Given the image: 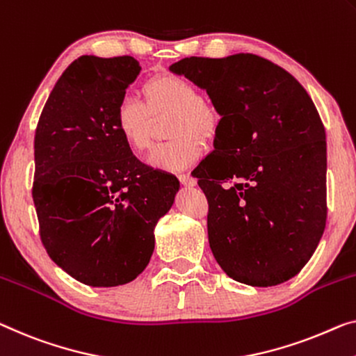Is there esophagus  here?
<instances>
[{"label": "esophagus", "mask_w": 356, "mask_h": 356, "mask_svg": "<svg viewBox=\"0 0 356 356\" xmlns=\"http://www.w3.org/2000/svg\"><path fill=\"white\" fill-rule=\"evenodd\" d=\"M179 180L185 187H195L196 185V179L190 176V174H179Z\"/></svg>", "instance_id": "34e87169"}]
</instances>
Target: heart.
<instances>
[{
    "label": "heart",
    "instance_id": "1",
    "mask_svg": "<svg viewBox=\"0 0 356 356\" xmlns=\"http://www.w3.org/2000/svg\"><path fill=\"white\" fill-rule=\"evenodd\" d=\"M145 100L126 94L116 105L115 126L121 139L134 152L150 147L153 115L172 113L169 134L172 140L158 144L147 163L164 171H180L193 164L203 153L197 139H206L214 132L219 115L206 102L196 84L187 78L164 73L152 78L144 88Z\"/></svg>",
    "mask_w": 356,
    "mask_h": 356
}]
</instances>
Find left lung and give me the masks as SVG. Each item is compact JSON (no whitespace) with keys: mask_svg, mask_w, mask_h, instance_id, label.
Wrapping results in <instances>:
<instances>
[{"mask_svg":"<svg viewBox=\"0 0 356 356\" xmlns=\"http://www.w3.org/2000/svg\"><path fill=\"white\" fill-rule=\"evenodd\" d=\"M206 89L222 118L216 150L193 174L208 198L217 264L249 286L296 277L326 227V132L310 95L256 54L171 65Z\"/></svg>","mask_w":356,"mask_h":356,"instance_id":"1","label":"left lung"}]
</instances>
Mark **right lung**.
Instances as JSON below:
<instances>
[{
	"instance_id": "1",
	"label": "right lung",
	"mask_w": 356,
	"mask_h": 356,
	"mask_svg": "<svg viewBox=\"0 0 356 356\" xmlns=\"http://www.w3.org/2000/svg\"><path fill=\"white\" fill-rule=\"evenodd\" d=\"M140 72L134 57L81 56L62 73L35 132L33 203L49 257L79 283L126 284L144 272L179 180L140 163L115 110Z\"/></svg>"
}]
</instances>
